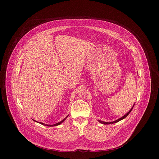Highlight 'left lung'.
I'll return each instance as SVG.
<instances>
[{"label":"left lung","instance_id":"obj_1","mask_svg":"<svg viewBox=\"0 0 159 159\" xmlns=\"http://www.w3.org/2000/svg\"><path fill=\"white\" fill-rule=\"evenodd\" d=\"M134 105H135V104H134ZM134 105L133 106V107H132V108L129 110L128 111V113L126 114L125 116H123V117H121V118H120V119H117V120H115V121H111V122H106V121H101V120H98V121L99 122V123H102V124H104V125H109V124H113V123H117V122H118V121H120V120H121L122 119H125V117H126L128 116L129 114V113H130V111H132V110L133 109V107H134Z\"/></svg>","mask_w":159,"mask_h":159}]
</instances>
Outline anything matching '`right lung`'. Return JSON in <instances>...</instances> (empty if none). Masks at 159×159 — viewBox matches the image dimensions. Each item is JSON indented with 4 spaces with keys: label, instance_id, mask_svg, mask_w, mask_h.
<instances>
[{
    "label": "right lung",
    "instance_id": "obj_1",
    "mask_svg": "<svg viewBox=\"0 0 159 159\" xmlns=\"http://www.w3.org/2000/svg\"><path fill=\"white\" fill-rule=\"evenodd\" d=\"M68 115L66 117V118H64L62 120H61V121H60V122H58V123H56V124H54V125H47V124H45V123H42V122H38V123H39L40 124H41V125H44V126H50V127H51V126H58V125H60V124H61L63 121H64L67 117H68ZM34 121H36V122H37V121H36V120H33Z\"/></svg>",
    "mask_w": 159,
    "mask_h": 159
}]
</instances>
